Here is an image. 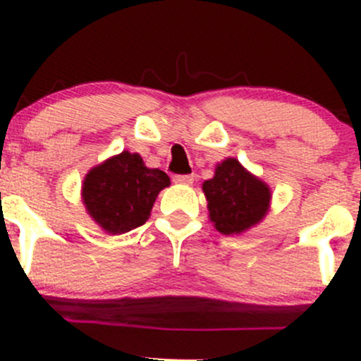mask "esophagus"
Masks as SVG:
<instances>
[{
    "instance_id": "34e87169",
    "label": "esophagus",
    "mask_w": 361,
    "mask_h": 361,
    "mask_svg": "<svg viewBox=\"0 0 361 361\" xmlns=\"http://www.w3.org/2000/svg\"><path fill=\"white\" fill-rule=\"evenodd\" d=\"M173 181L180 185H190L194 183V176L192 174H176V176H173Z\"/></svg>"
}]
</instances>
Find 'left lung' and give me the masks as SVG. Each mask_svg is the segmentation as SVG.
Returning <instances> with one entry per match:
<instances>
[{
  "instance_id": "1",
  "label": "left lung",
  "mask_w": 361,
  "mask_h": 361,
  "mask_svg": "<svg viewBox=\"0 0 361 361\" xmlns=\"http://www.w3.org/2000/svg\"><path fill=\"white\" fill-rule=\"evenodd\" d=\"M209 220L220 234H241L264 220L271 204V188L253 176L238 159L216 164L214 176L202 183Z\"/></svg>"
}]
</instances>
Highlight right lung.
<instances>
[{
	"label": "right lung",
	"mask_w": 361,
	"mask_h": 361,
	"mask_svg": "<svg viewBox=\"0 0 361 361\" xmlns=\"http://www.w3.org/2000/svg\"><path fill=\"white\" fill-rule=\"evenodd\" d=\"M169 185L164 171L147 167L137 154L122 152L87 173L82 199L103 231L123 234L148 220L159 192Z\"/></svg>",
	"instance_id": "add662e5"
}]
</instances>
